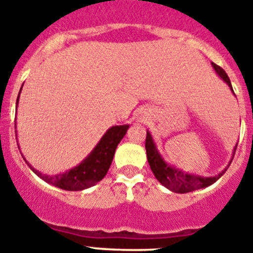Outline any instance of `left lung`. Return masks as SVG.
I'll return each instance as SVG.
<instances>
[{
    "instance_id": "left-lung-1",
    "label": "left lung",
    "mask_w": 253,
    "mask_h": 253,
    "mask_svg": "<svg viewBox=\"0 0 253 253\" xmlns=\"http://www.w3.org/2000/svg\"><path fill=\"white\" fill-rule=\"evenodd\" d=\"M213 68L215 69V72L218 73V76L222 78L223 81L229 86L231 91L233 92V87H232L231 80L228 78L227 73L223 68H220L219 66H216L215 63H211ZM234 93V92H233ZM237 146L234 147V152H236ZM146 151H147V158H148V163L151 166L152 172H153L154 177L160 181L161 184L165 187H167L169 190L173 191V193L178 194H185L190 193V191H194V190L204 189V187L210 186L213 185L216 180L222 177L224 175V172L227 171V169L229 167L232 162V158L228 163V166L223 169L222 172H219L218 175L215 176H209V177H204V176L199 175H193V173H187L184 172L182 169H178L176 167L171 166L169 163H167L166 161L163 160V157L161 156V153L158 152L157 146L154 143L153 138H152L151 133L147 130V138H146Z\"/></svg>"
}]
</instances>
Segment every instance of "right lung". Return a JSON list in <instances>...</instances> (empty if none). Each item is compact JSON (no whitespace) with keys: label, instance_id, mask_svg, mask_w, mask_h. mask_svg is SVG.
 <instances>
[{"label":"right lung","instance_id":"add662e5","mask_svg":"<svg viewBox=\"0 0 253 253\" xmlns=\"http://www.w3.org/2000/svg\"><path fill=\"white\" fill-rule=\"evenodd\" d=\"M21 88H20V92H21ZM20 92L17 96L16 105L19 104ZM128 129V124L115 125V126L107 129V131L102 135V138L96 144L92 152L78 166L73 167L69 171H66L64 173L44 175L31 166L25 158L24 160L28 163V166L33 169L35 175L39 176L42 180H44L48 184L59 187V189L68 190V191H81V190L93 186L105 177V175L110 169L111 162H113L116 147L120 143V140L124 138Z\"/></svg>","mask_w":253,"mask_h":253}]
</instances>
